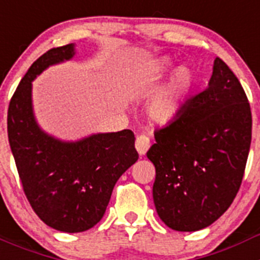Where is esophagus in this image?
<instances>
[{"label": "esophagus", "mask_w": 260, "mask_h": 260, "mask_svg": "<svg viewBox=\"0 0 260 260\" xmlns=\"http://www.w3.org/2000/svg\"><path fill=\"white\" fill-rule=\"evenodd\" d=\"M151 147L150 138L146 137V135H139L137 137V141H135V148H137L138 153L139 155H146V152L148 151V148Z\"/></svg>", "instance_id": "34e87169"}]
</instances>
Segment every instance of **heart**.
Returning a JSON list of instances; mask_svg holds the SVG:
<instances>
[{
    "instance_id": "obj_1",
    "label": "heart",
    "mask_w": 260,
    "mask_h": 260,
    "mask_svg": "<svg viewBox=\"0 0 260 260\" xmlns=\"http://www.w3.org/2000/svg\"><path fill=\"white\" fill-rule=\"evenodd\" d=\"M162 69L169 68V62L162 61ZM192 84V73L189 68L181 66L173 73L171 82L161 89L148 105V114L153 122L165 125L180 112L183 99Z\"/></svg>"
}]
</instances>
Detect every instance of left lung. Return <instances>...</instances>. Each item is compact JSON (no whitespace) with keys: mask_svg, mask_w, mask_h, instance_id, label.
<instances>
[{"mask_svg":"<svg viewBox=\"0 0 260 260\" xmlns=\"http://www.w3.org/2000/svg\"><path fill=\"white\" fill-rule=\"evenodd\" d=\"M251 110L240 80L219 57L203 92L155 132L153 203L173 231L210 226L234 201L251 143Z\"/></svg>","mask_w":260,"mask_h":260,"instance_id":"1","label":"left lung"}]
</instances>
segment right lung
<instances>
[{
	"label": "right lung",
	"instance_id": "right-lung-1",
	"mask_svg": "<svg viewBox=\"0 0 260 260\" xmlns=\"http://www.w3.org/2000/svg\"><path fill=\"white\" fill-rule=\"evenodd\" d=\"M74 54V44H68L39 57L20 80L8 110L9 143L24 194L48 226L66 233L88 231L102 220L116 182L139 157L134 133L127 128L65 142L36 122L32 80Z\"/></svg>",
	"mask_w": 260,
	"mask_h": 260
}]
</instances>
